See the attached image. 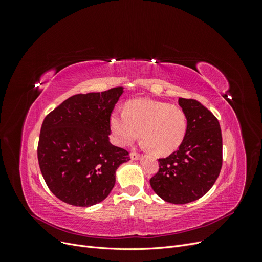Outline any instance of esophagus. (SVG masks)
I'll use <instances>...</instances> for the list:
<instances>
[{"label":"esophagus","mask_w":262,"mask_h":262,"mask_svg":"<svg viewBox=\"0 0 262 262\" xmlns=\"http://www.w3.org/2000/svg\"><path fill=\"white\" fill-rule=\"evenodd\" d=\"M130 157H131V160L136 161V160H138V158L140 157V155H139V153H137V152H131V153H130Z\"/></svg>","instance_id":"obj_1"}]
</instances>
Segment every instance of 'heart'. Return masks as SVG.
I'll use <instances>...</instances> for the list:
<instances>
[{"instance_id": "1", "label": "heart", "mask_w": 262, "mask_h": 262, "mask_svg": "<svg viewBox=\"0 0 262 262\" xmlns=\"http://www.w3.org/2000/svg\"><path fill=\"white\" fill-rule=\"evenodd\" d=\"M113 140L119 146L131 144L140 132L142 143L156 155H169L185 140L188 120L185 110L169 102L148 98L129 100L123 114L109 118Z\"/></svg>"}]
</instances>
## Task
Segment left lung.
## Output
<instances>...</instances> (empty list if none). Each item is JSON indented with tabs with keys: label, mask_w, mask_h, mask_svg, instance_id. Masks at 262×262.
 <instances>
[{
	"label": "left lung",
	"mask_w": 262,
	"mask_h": 262,
	"mask_svg": "<svg viewBox=\"0 0 262 262\" xmlns=\"http://www.w3.org/2000/svg\"><path fill=\"white\" fill-rule=\"evenodd\" d=\"M188 128L176 152L160 158V168L149 179L163 200L185 204L200 199L217 179L223 163V143L219 120L195 99L179 98Z\"/></svg>",
	"instance_id": "8db88e82"
}]
</instances>
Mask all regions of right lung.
<instances>
[{"label":"right lung","instance_id":"add662e5","mask_svg":"<svg viewBox=\"0 0 262 262\" xmlns=\"http://www.w3.org/2000/svg\"><path fill=\"white\" fill-rule=\"evenodd\" d=\"M122 87L77 94L46 116L38 142V162L50 191L75 207L106 199L116 170L129 152L109 142V118Z\"/></svg>","mask_w":262,"mask_h":262}]
</instances>
